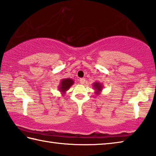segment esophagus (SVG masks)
Segmentation results:
<instances>
[{"instance_id":"1","label":"esophagus","mask_w":156,"mask_h":156,"mask_svg":"<svg viewBox=\"0 0 156 156\" xmlns=\"http://www.w3.org/2000/svg\"><path fill=\"white\" fill-rule=\"evenodd\" d=\"M84 83H85V79H84V78H80V84H84Z\"/></svg>"}]
</instances>
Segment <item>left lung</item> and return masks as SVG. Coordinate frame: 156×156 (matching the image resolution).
Instances as JSON below:
<instances>
[{
    "label": "left lung",
    "mask_w": 156,
    "mask_h": 156,
    "mask_svg": "<svg viewBox=\"0 0 156 156\" xmlns=\"http://www.w3.org/2000/svg\"><path fill=\"white\" fill-rule=\"evenodd\" d=\"M93 87L95 90V94L96 95H99L100 92L102 91V89H103V85L100 82H95L94 83H93Z\"/></svg>",
    "instance_id": "left-lung-1"
}]
</instances>
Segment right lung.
Returning <instances> with one entry per match:
<instances>
[{"mask_svg": "<svg viewBox=\"0 0 156 156\" xmlns=\"http://www.w3.org/2000/svg\"><path fill=\"white\" fill-rule=\"evenodd\" d=\"M73 83H74V81L72 79L64 78L60 80L59 85L58 86V91L60 92H61V94L62 96H64L66 94V92L73 85Z\"/></svg>", "mask_w": 156, "mask_h": 156, "instance_id": "obj_1", "label": "right lung"}]
</instances>
